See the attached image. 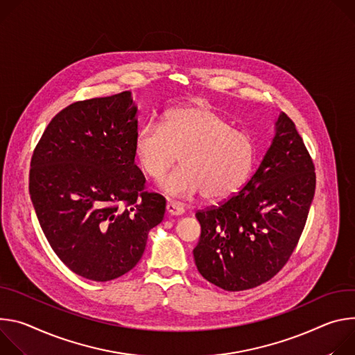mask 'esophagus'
I'll use <instances>...</instances> for the list:
<instances>
[{"label":"esophagus","instance_id":"1","mask_svg":"<svg viewBox=\"0 0 355 355\" xmlns=\"http://www.w3.org/2000/svg\"><path fill=\"white\" fill-rule=\"evenodd\" d=\"M166 210L171 216H182L184 214V207L183 205L178 203V202H168L166 205Z\"/></svg>","mask_w":355,"mask_h":355}]
</instances>
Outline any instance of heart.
<instances>
[{
    "label": "heart",
    "instance_id": "1",
    "mask_svg": "<svg viewBox=\"0 0 355 355\" xmlns=\"http://www.w3.org/2000/svg\"><path fill=\"white\" fill-rule=\"evenodd\" d=\"M254 138L211 107L196 103L169 110L162 124L139 127L134 155L141 171L157 180L180 153V168L159 183L164 193L186 198L203 191L209 200H225L248 180L255 162Z\"/></svg>",
    "mask_w": 355,
    "mask_h": 355
}]
</instances>
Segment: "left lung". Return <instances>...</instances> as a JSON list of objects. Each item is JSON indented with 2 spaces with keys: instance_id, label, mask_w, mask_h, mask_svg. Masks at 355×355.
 <instances>
[{
  "instance_id": "obj_1",
  "label": "left lung",
  "mask_w": 355,
  "mask_h": 355,
  "mask_svg": "<svg viewBox=\"0 0 355 355\" xmlns=\"http://www.w3.org/2000/svg\"><path fill=\"white\" fill-rule=\"evenodd\" d=\"M314 189L311 157L281 112L270 146L245 186L218 207L196 213L202 234L193 255L202 277L230 292L275 277L300 239Z\"/></svg>"
}]
</instances>
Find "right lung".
<instances>
[{
	"label": "right lung",
	"mask_w": 355,
	"mask_h": 355,
	"mask_svg": "<svg viewBox=\"0 0 355 355\" xmlns=\"http://www.w3.org/2000/svg\"><path fill=\"white\" fill-rule=\"evenodd\" d=\"M138 107L131 92L77 101L36 145L31 200L48 243L78 277L107 282L141 259L166 200L144 191L135 165Z\"/></svg>",
	"instance_id": "1"
}]
</instances>
